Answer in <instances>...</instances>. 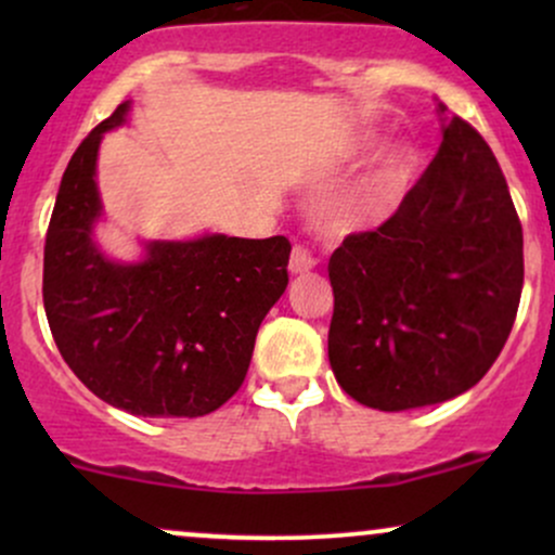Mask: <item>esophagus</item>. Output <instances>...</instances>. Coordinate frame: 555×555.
Listing matches in <instances>:
<instances>
[{
  "label": "esophagus",
  "mask_w": 555,
  "mask_h": 555,
  "mask_svg": "<svg viewBox=\"0 0 555 555\" xmlns=\"http://www.w3.org/2000/svg\"><path fill=\"white\" fill-rule=\"evenodd\" d=\"M315 266V256L305 242H295L292 247V256H289V271L292 273H305Z\"/></svg>",
  "instance_id": "esophagus-1"
}]
</instances>
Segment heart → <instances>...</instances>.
<instances>
[{"mask_svg": "<svg viewBox=\"0 0 555 555\" xmlns=\"http://www.w3.org/2000/svg\"><path fill=\"white\" fill-rule=\"evenodd\" d=\"M410 167V156L404 151L386 154L373 169H367L362 180L323 208V221L336 232H358L380 224L397 208Z\"/></svg>", "mask_w": 555, "mask_h": 555, "instance_id": "heart-1", "label": "heart"}]
</instances>
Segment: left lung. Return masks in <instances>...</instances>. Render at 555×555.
Here are the masks:
<instances>
[{
	"instance_id": "8db88e82",
	"label": "left lung",
	"mask_w": 555,
	"mask_h": 555,
	"mask_svg": "<svg viewBox=\"0 0 555 555\" xmlns=\"http://www.w3.org/2000/svg\"><path fill=\"white\" fill-rule=\"evenodd\" d=\"M328 279V360L360 404H438L490 371L517 318L525 253L508 184L473 125L456 114L446 122L397 211L347 234Z\"/></svg>"
}]
</instances>
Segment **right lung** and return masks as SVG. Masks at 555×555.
Instances as JSON below:
<instances>
[{
	"instance_id": "obj_1",
	"label": "right lung",
	"mask_w": 555,
	"mask_h": 555,
	"mask_svg": "<svg viewBox=\"0 0 555 555\" xmlns=\"http://www.w3.org/2000/svg\"><path fill=\"white\" fill-rule=\"evenodd\" d=\"M119 104L69 158L43 245V308L56 349L106 404L143 417H201L237 393L256 334L284 295L289 240L211 234L154 242L143 263L95 250V154Z\"/></svg>"
}]
</instances>
